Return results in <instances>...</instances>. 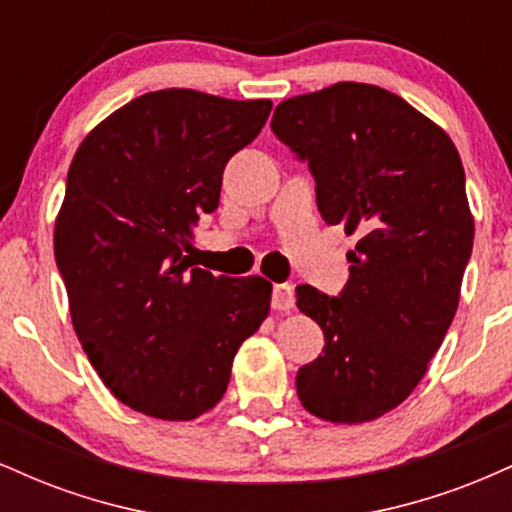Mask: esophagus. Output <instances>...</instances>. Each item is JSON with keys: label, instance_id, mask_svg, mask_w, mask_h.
Returning a JSON list of instances; mask_svg holds the SVG:
<instances>
[{"label": "esophagus", "instance_id": "34e87169", "mask_svg": "<svg viewBox=\"0 0 512 512\" xmlns=\"http://www.w3.org/2000/svg\"><path fill=\"white\" fill-rule=\"evenodd\" d=\"M296 298H293V286L291 284H274L272 291V308L274 310H291Z\"/></svg>", "mask_w": 512, "mask_h": 512}]
</instances>
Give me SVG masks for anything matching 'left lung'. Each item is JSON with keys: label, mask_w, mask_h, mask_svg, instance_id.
Masks as SVG:
<instances>
[{"label": "left lung", "mask_w": 512, "mask_h": 512, "mask_svg": "<svg viewBox=\"0 0 512 512\" xmlns=\"http://www.w3.org/2000/svg\"><path fill=\"white\" fill-rule=\"evenodd\" d=\"M272 132L308 163L322 219L361 236L339 296L296 286L325 334L298 399L332 424L373 421L419 385L460 303L474 243L460 154L407 101L356 81L276 105Z\"/></svg>", "instance_id": "8db88e82"}]
</instances>
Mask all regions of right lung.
<instances>
[{
	"instance_id": "add662e5",
	"label": "right lung",
	"mask_w": 512,
	"mask_h": 512,
	"mask_svg": "<svg viewBox=\"0 0 512 512\" xmlns=\"http://www.w3.org/2000/svg\"><path fill=\"white\" fill-rule=\"evenodd\" d=\"M269 101L192 88L134 98L76 149L55 223L74 332L113 395L163 421L219 404L240 344L269 315L262 276L192 267V226L219 207L223 168Z\"/></svg>"
}]
</instances>
